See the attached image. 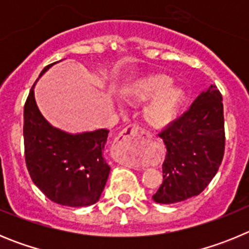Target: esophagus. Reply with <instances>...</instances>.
Segmentation results:
<instances>
[{"label":"esophagus","instance_id":"1","mask_svg":"<svg viewBox=\"0 0 249 249\" xmlns=\"http://www.w3.org/2000/svg\"><path fill=\"white\" fill-rule=\"evenodd\" d=\"M146 137L147 133L144 128L137 123H132L121 132L116 142V147L129 160L142 151Z\"/></svg>","mask_w":249,"mask_h":249}]
</instances>
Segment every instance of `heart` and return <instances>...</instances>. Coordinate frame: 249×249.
Returning a JSON list of instances; mask_svg holds the SVG:
<instances>
[{
  "label": "heart",
  "mask_w": 249,
  "mask_h": 249,
  "mask_svg": "<svg viewBox=\"0 0 249 249\" xmlns=\"http://www.w3.org/2000/svg\"><path fill=\"white\" fill-rule=\"evenodd\" d=\"M172 81L164 74H155L140 80L123 89V96L131 102L144 106V118L152 126L160 127L172 120L182 100V92L171 86Z\"/></svg>",
  "instance_id": "b5f03b06"
}]
</instances>
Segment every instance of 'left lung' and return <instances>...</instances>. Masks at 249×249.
<instances>
[{
  "label": "left lung",
  "instance_id": "left-lung-1",
  "mask_svg": "<svg viewBox=\"0 0 249 249\" xmlns=\"http://www.w3.org/2000/svg\"><path fill=\"white\" fill-rule=\"evenodd\" d=\"M158 136L167 152L162 164L163 181L152 198L171 204L203 192L221 166L226 144L223 103L217 86L202 92Z\"/></svg>",
  "mask_w": 249,
  "mask_h": 249
}]
</instances>
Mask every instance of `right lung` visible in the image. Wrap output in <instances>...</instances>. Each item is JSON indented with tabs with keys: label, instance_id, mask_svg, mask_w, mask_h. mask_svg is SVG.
<instances>
[{
	"label": "right lung",
	"instance_id": "add662e5",
	"mask_svg": "<svg viewBox=\"0 0 249 249\" xmlns=\"http://www.w3.org/2000/svg\"><path fill=\"white\" fill-rule=\"evenodd\" d=\"M108 132L98 129L73 136L53 128L39 113L32 87L23 109L25 160L31 179L54 203L94 204L111 169L102 155Z\"/></svg>",
	"mask_w": 249,
	"mask_h": 249
}]
</instances>
